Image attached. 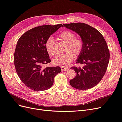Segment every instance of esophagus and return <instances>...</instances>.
<instances>
[{"label": "esophagus", "mask_w": 122, "mask_h": 122, "mask_svg": "<svg viewBox=\"0 0 122 122\" xmlns=\"http://www.w3.org/2000/svg\"><path fill=\"white\" fill-rule=\"evenodd\" d=\"M61 70L62 71H67L69 70V68H68V67H64V66H61Z\"/></svg>", "instance_id": "34e87169"}]
</instances>
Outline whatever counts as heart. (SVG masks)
I'll return each instance as SVG.
<instances>
[{"label":"heart","instance_id":"heart-1","mask_svg":"<svg viewBox=\"0 0 122 122\" xmlns=\"http://www.w3.org/2000/svg\"><path fill=\"white\" fill-rule=\"evenodd\" d=\"M60 39L66 43L65 51L63 54L58 55L53 60V63L56 65L66 66L69 65L74 59V55L79 56L83 48V41L79 37H75L74 33L70 31H64L59 36ZM45 48L48 54L51 56L56 54L55 48V40L51 36L46 41Z\"/></svg>","mask_w":122,"mask_h":122}]
</instances>
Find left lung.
<instances>
[{"label":"left lung","instance_id":"obj_1","mask_svg":"<svg viewBox=\"0 0 122 122\" xmlns=\"http://www.w3.org/2000/svg\"><path fill=\"white\" fill-rule=\"evenodd\" d=\"M63 26L77 33L83 42L77 63L85 65L82 68H71L76 75L70 81V85L78 90L91 89L101 81L107 70L110 58L107 43L101 32L86 24L71 23Z\"/></svg>","mask_w":122,"mask_h":122}]
</instances>
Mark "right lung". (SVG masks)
I'll return each mask as SVG.
<instances>
[{
  "label": "right lung",
  "instance_id": "1",
  "mask_svg": "<svg viewBox=\"0 0 122 122\" xmlns=\"http://www.w3.org/2000/svg\"><path fill=\"white\" fill-rule=\"evenodd\" d=\"M62 24L44 25L27 31L18 39L14 55V63L18 77L28 88L35 91L51 88L60 67H43L51 62L45 48L46 41Z\"/></svg>",
  "mask_w": 122,
  "mask_h": 122
}]
</instances>
